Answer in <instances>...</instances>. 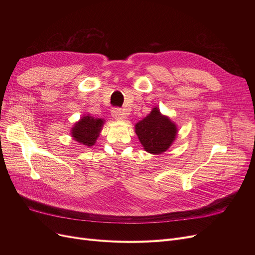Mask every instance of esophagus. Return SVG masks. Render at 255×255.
Segmentation results:
<instances>
[{
    "instance_id": "1",
    "label": "esophagus",
    "mask_w": 255,
    "mask_h": 255,
    "mask_svg": "<svg viewBox=\"0 0 255 255\" xmlns=\"http://www.w3.org/2000/svg\"><path fill=\"white\" fill-rule=\"evenodd\" d=\"M112 115H113V117H114L115 119H117V120H123V119H125V118L127 117V113H126L125 111L119 110V109L113 110Z\"/></svg>"
}]
</instances>
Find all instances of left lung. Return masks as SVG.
<instances>
[{
    "label": "left lung",
    "mask_w": 255,
    "mask_h": 255,
    "mask_svg": "<svg viewBox=\"0 0 255 255\" xmlns=\"http://www.w3.org/2000/svg\"><path fill=\"white\" fill-rule=\"evenodd\" d=\"M135 133L145 152L159 155L166 152L176 140L178 127L155 106L148 116L135 124Z\"/></svg>",
    "instance_id": "1"
}]
</instances>
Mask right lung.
<instances>
[{
  "label": "right lung",
  "instance_id": "add662e5",
  "mask_svg": "<svg viewBox=\"0 0 255 255\" xmlns=\"http://www.w3.org/2000/svg\"><path fill=\"white\" fill-rule=\"evenodd\" d=\"M104 123V119L94 118L91 115H84L72 126L70 130L71 136L80 144L92 146L96 143Z\"/></svg>",
  "mask_w": 255,
  "mask_h": 255
}]
</instances>
